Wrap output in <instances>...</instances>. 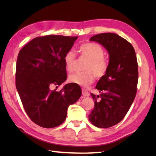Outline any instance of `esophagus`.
<instances>
[{
	"label": "esophagus",
	"mask_w": 156,
	"mask_h": 156,
	"mask_svg": "<svg viewBox=\"0 0 156 156\" xmlns=\"http://www.w3.org/2000/svg\"><path fill=\"white\" fill-rule=\"evenodd\" d=\"M82 95L84 96V97H89L90 94H89L88 91L85 90V89H82Z\"/></svg>",
	"instance_id": "1"
}]
</instances>
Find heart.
<instances>
[{"instance_id":"obj_1","label":"heart","mask_w":156,"mask_h":156,"mask_svg":"<svg viewBox=\"0 0 156 156\" xmlns=\"http://www.w3.org/2000/svg\"><path fill=\"white\" fill-rule=\"evenodd\" d=\"M80 50L83 56L89 59L85 66L86 72H76L70 74L68 80L71 83L87 87L93 83L95 75L97 77H102L108 69V62L104 59V50L99 44L87 42L80 47ZM64 62L67 72H72L75 68L76 59V55L72 50L67 51L64 56Z\"/></svg>"}]
</instances>
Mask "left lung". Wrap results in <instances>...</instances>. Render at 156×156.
Wrapping results in <instances>:
<instances>
[{
	"label": "left lung",
	"instance_id": "8db88e82",
	"mask_svg": "<svg viewBox=\"0 0 156 156\" xmlns=\"http://www.w3.org/2000/svg\"><path fill=\"white\" fill-rule=\"evenodd\" d=\"M108 51V69L97 82L99 95L91 94L94 107L89 115L90 122L106 129L124 118L136 97L138 79V62L131 44L115 33H101L90 38Z\"/></svg>",
	"mask_w": 156,
	"mask_h": 156
}]
</instances>
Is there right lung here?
Returning a JSON list of instances; mask_svg holds the SVG:
<instances>
[{
    "mask_svg": "<svg viewBox=\"0 0 156 156\" xmlns=\"http://www.w3.org/2000/svg\"><path fill=\"white\" fill-rule=\"evenodd\" d=\"M78 37L46 35L34 38L19 52L16 85L29 118L43 128H54L66 119L67 108L80 99L77 84H65L59 91L53 87L67 80L64 62Z\"/></svg>",
    "mask_w": 156,
    "mask_h": 156,
    "instance_id": "obj_1",
    "label": "right lung"
}]
</instances>
